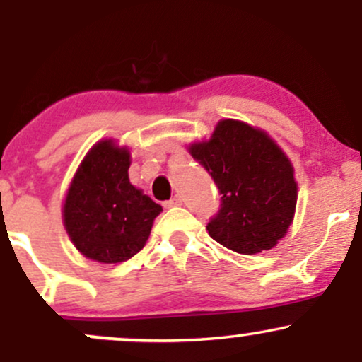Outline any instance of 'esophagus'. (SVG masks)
Wrapping results in <instances>:
<instances>
[{"mask_svg":"<svg viewBox=\"0 0 362 362\" xmlns=\"http://www.w3.org/2000/svg\"><path fill=\"white\" fill-rule=\"evenodd\" d=\"M182 204V197L180 195H173L170 201L165 202V207H173V206H180Z\"/></svg>","mask_w":362,"mask_h":362,"instance_id":"34e87169","label":"esophagus"}]
</instances>
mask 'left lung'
Segmentation results:
<instances>
[{
    "instance_id": "1",
    "label": "left lung",
    "mask_w": 362,
    "mask_h": 362,
    "mask_svg": "<svg viewBox=\"0 0 362 362\" xmlns=\"http://www.w3.org/2000/svg\"><path fill=\"white\" fill-rule=\"evenodd\" d=\"M213 177L221 209L209 236L243 255L271 250L288 233L298 201L293 163L259 127L235 119L216 124L209 139L187 146Z\"/></svg>"
}]
</instances>
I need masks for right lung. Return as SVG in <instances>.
Returning <instances> with one entry per match:
<instances>
[{
  "instance_id": "right-lung-1",
  "label": "right lung",
  "mask_w": 362,
  "mask_h": 362,
  "mask_svg": "<svg viewBox=\"0 0 362 362\" xmlns=\"http://www.w3.org/2000/svg\"><path fill=\"white\" fill-rule=\"evenodd\" d=\"M131 153L115 139H102L86 153L73 175L62 224L76 250L100 264L134 257L151 233L161 206L129 182Z\"/></svg>"
}]
</instances>
